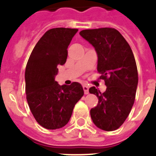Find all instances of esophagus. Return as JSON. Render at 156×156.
<instances>
[{
    "label": "esophagus",
    "instance_id": "1",
    "mask_svg": "<svg viewBox=\"0 0 156 156\" xmlns=\"http://www.w3.org/2000/svg\"><path fill=\"white\" fill-rule=\"evenodd\" d=\"M83 89L84 90L85 94H87L89 93V88H88V87L87 86V85H83Z\"/></svg>",
    "mask_w": 156,
    "mask_h": 156
}]
</instances>
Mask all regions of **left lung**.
<instances>
[{"mask_svg":"<svg viewBox=\"0 0 156 156\" xmlns=\"http://www.w3.org/2000/svg\"><path fill=\"white\" fill-rule=\"evenodd\" d=\"M80 35L94 48L98 72L107 87L104 93L94 87L89 89L98 98L90 117L97 127L112 131L124 122L134 103L138 74L133 51L115 29L84 30Z\"/></svg>","mask_w":156,"mask_h":156,"instance_id":"left-lung-1","label":"left lung"}]
</instances>
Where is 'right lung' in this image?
Returning <instances> with one entry per match:
<instances>
[{"label": "right lung", "mask_w": 156, "mask_h": 156, "mask_svg": "<svg viewBox=\"0 0 156 156\" xmlns=\"http://www.w3.org/2000/svg\"><path fill=\"white\" fill-rule=\"evenodd\" d=\"M77 29L54 28L37 42L25 72L26 94L32 114L43 127L55 129L66 126L76 102L83 95L80 83L59 85L58 66L66 63L67 48Z\"/></svg>", "instance_id": "right-lung-1"}]
</instances>
